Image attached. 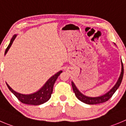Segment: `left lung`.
<instances>
[{
    "instance_id": "left-lung-1",
    "label": "left lung",
    "mask_w": 126,
    "mask_h": 126,
    "mask_svg": "<svg viewBox=\"0 0 126 126\" xmlns=\"http://www.w3.org/2000/svg\"><path fill=\"white\" fill-rule=\"evenodd\" d=\"M121 72L120 75H119V77L118 79V81H117L116 84L114 85V87L110 91H108L107 93L103 94V95L95 97L88 96L85 95V94H83V93H82L79 90V89L75 86V83L72 81V86L73 90H74L77 98L80 101H82V102L88 104V105H96V104L102 103L107 101L113 95L114 93L118 90V88H119L121 83L122 80H123V75H124V67H123V62H122V60L121 61Z\"/></svg>"
}]
</instances>
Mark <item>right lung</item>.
Listing matches in <instances>:
<instances>
[{"instance_id":"add662e5","label":"right lung","mask_w":126,"mask_h":126,"mask_svg":"<svg viewBox=\"0 0 126 126\" xmlns=\"http://www.w3.org/2000/svg\"><path fill=\"white\" fill-rule=\"evenodd\" d=\"M17 34H14L12 38L10 40V43L8 44V47H7L5 52V55L7 53L8 51L9 50L10 47H11L13 42L16 38ZM62 72V70H60L58 72L56 73L54 75L49 78L47 80V82L44 83V85L37 92H34L31 94H22V93H18L12 89L10 86L6 83L8 89L11 91L12 93L20 100L23 103L26 104V105H39L41 104L46 103L48 101L51 96V94L53 91V87L56 82V80L57 79L60 74Z\"/></svg>"}]
</instances>
